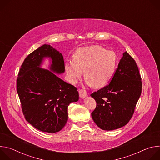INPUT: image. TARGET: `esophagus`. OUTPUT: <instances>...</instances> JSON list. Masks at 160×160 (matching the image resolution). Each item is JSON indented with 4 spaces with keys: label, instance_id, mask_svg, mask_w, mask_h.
Returning a JSON list of instances; mask_svg holds the SVG:
<instances>
[{
    "label": "esophagus",
    "instance_id": "34e87169",
    "mask_svg": "<svg viewBox=\"0 0 160 160\" xmlns=\"http://www.w3.org/2000/svg\"><path fill=\"white\" fill-rule=\"evenodd\" d=\"M78 92H79V96L81 98L83 99V98H85V97L87 96V91L85 90L80 89Z\"/></svg>",
    "mask_w": 160,
    "mask_h": 160
}]
</instances>
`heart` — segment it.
Listing matches in <instances>:
<instances>
[{
	"label": "heart",
	"instance_id": "heart-1",
	"mask_svg": "<svg viewBox=\"0 0 160 160\" xmlns=\"http://www.w3.org/2000/svg\"><path fill=\"white\" fill-rule=\"evenodd\" d=\"M117 64V58L112 51H106L99 45H92L78 49L73 59L66 61L64 68L72 83L78 82L83 71L86 84L101 88L112 80Z\"/></svg>",
	"mask_w": 160,
	"mask_h": 160
}]
</instances>
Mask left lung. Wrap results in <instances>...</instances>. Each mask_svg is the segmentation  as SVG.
<instances>
[{"instance_id":"8db88e82","label":"left lung","mask_w":160,"mask_h":160,"mask_svg":"<svg viewBox=\"0 0 160 160\" xmlns=\"http://www.w3.org/2000/svg\"><path fill=\"white\" fill-rule=\"evenodd\" d=\"M141 91L139 68L126 51L109 84L90 94L97 103L91 113L95 123L104 130L125 126L133 115Z\"/></svg>"}]
</instances>
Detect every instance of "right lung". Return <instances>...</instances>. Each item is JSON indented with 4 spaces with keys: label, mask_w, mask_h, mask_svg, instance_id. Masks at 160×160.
<instances>
[{
    "label": "right lung",
    "mask_w": 160,
    "mask_h": 160,
    "mask_svg": "<svg viewBox=\"0 0 160 160\" xmlns=\"http://www.w3.org/2000/svg\"><path fill=\"white\" fill-rule=\"evenodd\" d=\"M45 58L51 61L50 71L40 68ZM65 71L61 53L44 44L22 62L16 82L22 111L27 121L45 132L60 131L68 121V107L78 101L77 88L58 77Z\"/></svg>",
    "instance_id": "1"
}]
</instances>
